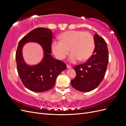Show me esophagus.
<instances>
[{"label": "esophagus", "instance_id": "1", "mask_svg": "<svg viewBox=\"0 0 126 126\" xmlns=\"http://www.w3.org/2000/svg\"><path fill=\"white\" fill-rule=\"evenodd\" d=\"M67 68H68V69H70V68H72V67L70 65H69V64H67Z\"/></svg>", "mask_w": 126, "mask_h": 126}]
</instances>
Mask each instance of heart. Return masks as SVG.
Instances as JSON below:
<instances>
[{
	"instance_id": "heart-1",
	"label": "heart",
	"mask_w": 126,
	"mask_h": 126,
	"mask_svg": "<svg viewBox=\"0 0 126 126\" xmlns=\"http://www.w3.org/2000/svg\"><path fill=\"white\" fill-rule=\"evenodd\" d=\"M60 41H54L52 50L57 58L63 60L71 52L69 61L75 63L79 59L84 61L92 56L94 50V37L88 32L81 30H68L61 34Z\"/></svg>"
}]
</instances>
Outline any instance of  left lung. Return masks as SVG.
I'll use <instances>...</instances> for the list:
<instances>
[{"label":"left lung","mask_w":126,"mask_h":126,"mask_svg":"<svg viewBox=\"0 0 126 126\" xmlns=\"http://www.w3.org/2000/svg\"><path fill=\"white\" fill-rule=\"evenodd\" d=\"M93 54L86 63L74 67L76 77L71 81L72 87L81 92L94 89L102 82L107 68L109 52L104 38L96 33Z\"/></svg>","instance_id":"left-lung-1"}]
</instances>
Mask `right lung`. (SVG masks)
<instances>
[{"instance_id":"obj_1","label":"right lung","mask_w":126,"mask_h":126,"mask_svg":"<svg viewBox=\"0 0 126 126\" xmlns=\"http://www.w3.org/2000/svg\"><path fill=\"white\" fill-rule=\"evenodd\" d=\"M52 40L51 30L40 27L32 30L19 42L16 53L18 73L23 85L34 92H44L52 88L57 76L66 69L65 63L50 55ZM29 42L40 44L44 50V58L36 65H27L22 57V47Z\"/></svg>"}]
</instances>
